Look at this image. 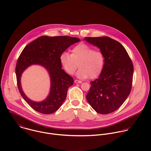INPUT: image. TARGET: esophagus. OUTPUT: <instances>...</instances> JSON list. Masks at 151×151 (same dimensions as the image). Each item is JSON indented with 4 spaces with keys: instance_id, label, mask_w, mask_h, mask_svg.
Instances as JSON below:
<instances>
[{
    "instance_id": "1",
    "label": "esophagus",
    "mask_w": 151,
    "mask_h": 151,
    "mask_svg": "<svg viewBox=\"0 0 151 151\" xmlns=\"http://www.w3.org/2000/svg\"><path fill=\"white\" fill-rule=\"evenodd\" d=\"M82 81H79V80H77V79H76V80H75V83H82Z\"/></svg>"
}]
</instances>
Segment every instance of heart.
<instances>
[{"label": "heart", "instance_id": "b5f03b06", "mask_svg": "<svg viewBox=\"0 0 151 151\" xmlns=\"http://www.w3.org/2000/svg\"><path fill=\"white\" fill-rule=\"evenodd\" d=\"M59 61L63 69L69 75L73 74L79 66L80 68L76 73L78 78H95L104 69L105 56L102 51L81 43L72 49L71 55L66 52H62Z\"/></svg>", "mask_w": 151, "mask_h": 151}]
</instances>
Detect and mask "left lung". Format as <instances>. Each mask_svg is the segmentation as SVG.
I'll use <instances>...</instances> for the list:
<instances>
[{
    "instance_id": "8db88e82",
    "label": "left lung",
    "mask_w": 151,
    "mask_h": 151,
    "mask_svg": "<svg viewBox=\"0 0 151 151\" xmlns=\"http://www.w3.org/2000/svg\"><path fill=\"white\" fill-rule=\"evenodd\" d=\"M83 40L97 46L105 56V63L99 78L91 82L86 99L101 114L118 109L129 96L132 84L134 66L125 47L108 36L86 37Z\"/></svg>"
}]
</instances>
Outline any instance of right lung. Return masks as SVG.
I'll list each match as a JSON object with an SVG mask.
<instances>
[{"label": "right lung", "instance_id": "obj_1", "mask_svg": "<svg viewBox=\"0 0 151 151\" xmlns=\"http://www.w3.org/2000/svg\"><path fill=\"white\" fill-rule=\"evenodd\" d=\"M79 41V38L70 36H42L30 43L22 50L16 66L17 85L24 100L36 111L43 114H51L56 111L65 100L68 89L73 85V79L62 69L59 56L70 46ZM33 64L45 67L50 76V93L41 102L29 99L24 93L21 86L22 73Z\"/></svg>", "mask_w": 151, "mask_h": 151}]
</instances>
